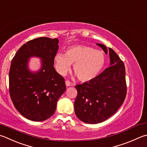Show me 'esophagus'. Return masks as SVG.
<instances>
[{
	"mask_svg": "<svg viewBox=\"0 0 147 147\" xmlns=\"http://www.w3.org/2000/svg\"><path fill=\"white\" fill-rule=\"evenodd\" d=\"M65 84H66V86L67 87H68V86H70L71 85V83H70V82L69 81H65Z\"/></svg>",
	"mask_w": 147,
	"mask_h": 147,
	"instance_id": "esophagus-1",
	"label": "esophagus"
}]
</instances>
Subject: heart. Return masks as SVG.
I'll use <instances>...</instances> for the list:
<instances>
[{
	"label": "heart",
	"instance_id": "1",
	"mask_svg": "<svg viewBox=\"0 0 147 147\" xmlns=\"http://www.w3.org/2000/svg\"><path fill=\"white\" fill-rule=\"evenodd\" d=\"M106 57L104 52L86 45H74L67 49L66 54L57 52L54 57V65L59 74L65 76L73 70L81 82L90 81L98 76L103 68Z\"/></svg>",
	"mask_w": 147,
	"mask_h": 147
}]
</instances>
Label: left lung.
<instances>
[{
	"mask_svg": "<svg viewBox=\"0 0 147 147\" xmlns=\"http://www.w3.org/2000/svg\"><path fill=\"white\" fill-rule=\"evenodd\" d=\"M109 54L110 66L90 81L76 85L75 113L83 122L96 124L111 117L123 103L127 93L125 68L112 49L97 43Z\"/></svg>",
	"mask_w": 147,
	"mask_h": 147,
	"instance_id": "1",
	"label": "left lung"
}]
</instances>
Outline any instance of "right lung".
<instances>
[{
  "mask_svg": "<svg viewBox=\"0 0 147 147\" xmlns=\"http://www.w3.org/2000/svg\"><path fill=\"white\" fill-rule=\"evenodd\" d=\"M59 40L38 38L25 43L11 61L9 73V94L15 108L25 118L41 121L55 113L58 99L66 91L65 79L54 67ZM41 59V68H28L30 57Z\"/></svg>",
  "mask_w": 147,
  "mask_h": 147,
  "instance_id": "right-lung-1",
  "label": "right lung"
}]
</instances>
